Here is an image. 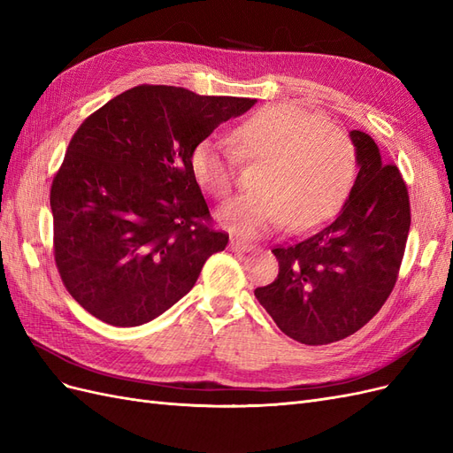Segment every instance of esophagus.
Wrapping results in <instances>:
<instances>
[{
	"label": "esophagus",
	"instance_id": "esophagus-1",
	"mask_svg": "<svg viewBox=\"0 0 453 453\" xmlns=\"http://www.w3.org/2000/svg\"><path fill=\"white\" fill-rule=\"evenodd\" d=\"M228 248H230V251H234V253H248V251H253V245L245 243V242H242V240H238V238H230Z\"/></svg>",
	"mask_w": 453,
	"mask_h": 453
}]
</instances>
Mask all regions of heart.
Listing matches in <instances>:
<instances>
[{"mask_svg":"<svg viewBox=\"0 0 453 453\" xmlns=\"http://www.w3.org/2000/svg\"><path fill=\"white\" fill-rule=\"evenodd\" d=\"M205 138L190 153V173L205 193L226 198L236 185L240 157L265 162L255 195L238 196L217 211L219 221L243 236H263L285 226L306 232L325 223L344 203L355 175L348 135L308 109L272 104L232 134Z\"/></svg>","mask_w":453,"mask_h":453,"instance_id":"heart-1","label":"heart"}]
</instances>
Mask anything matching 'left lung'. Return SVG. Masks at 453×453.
I'll return each mask as SVG.
<instances>
[{
  "instance_id": "1",
  "label": "left lung",
  "mask_w": 453,
  "mask_h": 453,
  "mask_svg": "<svg viewBox=\"0 0 453 453\" xmlns=\"http://www.w3.org/2000/svg\"><path fill=\"white\" fill-rule=\"evenodd\" d=\"M357 177L331 225L272 250L278 278L255 296L281 331L323 346L366 325L391 295L410 230V200L399 168L376 142L351 130Z\"/></svg>"
}]
</instances>
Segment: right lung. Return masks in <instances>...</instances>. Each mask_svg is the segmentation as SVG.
Segmentation results:
<instances>
[{
  "label": "right lung",
  "mask_w": 453,
  "mask_h": 453,
  "mask_svg": "<svg viewBox=\"0 0 453 453\" xmlns=\"http://www.w3.org/2000/svg\"><path fill=\"white\" fill-rule=\"evenodd\" d=\"M250 98L142 85L92 113L50 187L54 260L65 289L113 326L153 321L223 251L190 173V153Z\"/></svg>",
  "instance_id": "obj_1"
}]
</instances>
